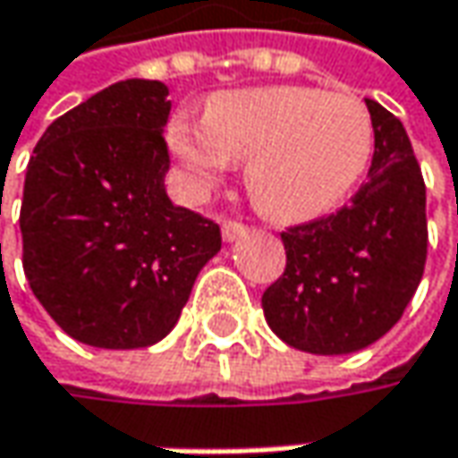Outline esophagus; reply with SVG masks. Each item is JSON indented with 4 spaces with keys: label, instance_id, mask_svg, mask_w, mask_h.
Returning <instances> with one entry per match:
<instances>
[{
    "label": "esophagus",
    "instance_id": "34e87169",
    "mask_svg": "<svg viewBox=\"0 0 458 458\" xmlns=\"http://www.w3.org/2000/svg\"><path fill=\"white\" fill-rule=\"evenodd\" d=\"M244 234H247V226L240 224V221H224L221 224V237H224V242H237Z\"/></svg>",
    "mask_w": 458,
    "mask_h": 458
}]
</instances>
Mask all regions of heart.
<instances>
[{
	"label": "heart",
	"mask_w": 458,
	"mask_h": 458,
	"mask_svg": "<svg viewBox=\"0 0 458 458\" xmlns=\"http://www.w3.org/2000/svg\"><path fill=\"white\" fill-rule=\"evenodd\" d=\"M167 147L193 193H206L244 162L247 193L281 224L330 216L358 188L374 154L371 115L360 100L301 84L216 92L203 123L174 115Z\"/></svg>",
	"instance_id": "heart-1"
}]
</instances>
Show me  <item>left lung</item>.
<instances>
[{
	"mask_svg": "<svg viewBox=\"0 0 458 458\" xmlns=\"http://www.w3.org/2000/svg\"><path fill=\"white\" fill-rule=\"evenodd\" d=\"M374 126L369 180L351 206L281 234L284 276L263 293L270 330L314 355L369 348L400 322L428 255L425 182L400 118L366 100Z\"/></svg>",
	"mask_w": 458,
	"mask_h": 458,
	"instance_id": "left-lung-1",
	"label": "left lung"
}]
</instances>
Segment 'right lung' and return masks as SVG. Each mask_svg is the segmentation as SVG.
Listing matches in <instances>:
<instances>
[{
    "mask_svg": "<svg viewBox=\"0 0 458 458\" xmlns=\"http://www.w3.org/2000/svg\"><path fill=\"white\" fill-rule=\"evenodd\" d=\"M167 95L157 80L110 84L46 128L28 165L25 278L58 327L92 348L167 337L221 250L216 224L165 188Z\"/></svg>",
    "mask_w": 458,
    "mask_h": 458,
    "instance_id": "add662e5",
    "label": "right lung"
}]
</instances>
